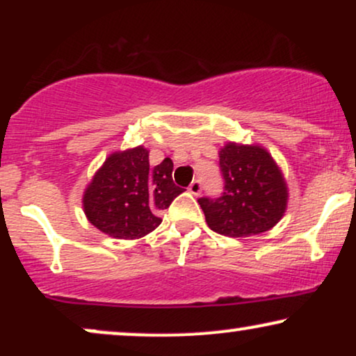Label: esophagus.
<instances>
[{"instance_id":"esophagus-1","label":"esophagus","mask_w":356,"mask_h":356,"mask_svg":"<svg viewBox=\"0 0 356 356\" xmlns=\"http://www.w3.org/2000/svg\"><path fill=\"white\" fill-rule=\"evenodd\" d=\"M201 191H202V184H201V181H194L189 186V192L191 194H194V195H199L201 194Z\"/></svg>"}]
</instances>
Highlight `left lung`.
<instances>
[{"instance_id": "left-lung-1", "label": "left lung", "mask_w": 356, "mask_h": 356, "mask_svg": "<svg viewBox=\"0 0 356 356\" xmlns=\"http://www.w3.org/2000/svg\"><path fill=\"white\" fill-rule=\"evenodd\" d=\"M224 192L201 197L207 226L227 238H248L275 227L288 207V186L275 159L261 145L227 142L219 150Z\"/></svg>"}]
</instances>
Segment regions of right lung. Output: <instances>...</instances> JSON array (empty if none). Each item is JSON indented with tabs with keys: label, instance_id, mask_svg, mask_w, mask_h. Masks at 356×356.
<instances>
[{
	"label": "right lung",
	"instance_id": "1",
	"mask_svg": "<svg viewBox=\"0 0 356 356\" xmlns=\"http://www.w3.org/2000/svg\"><path fill=\"white\" fill-rule=\"evenodd\" d=\"M169 157L150 167L144 145L110 154L83 192L90 224L115 239H138L162 222L161 212L182 194Z\"/></svg>",
	"mask_w": 356,
	"mask_h": 356
}]
</instances>
